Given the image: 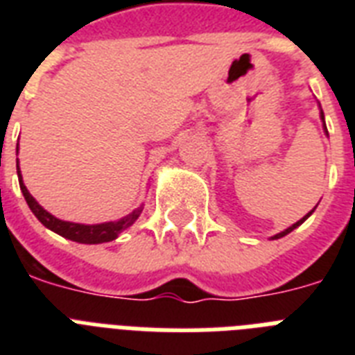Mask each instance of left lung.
Listing matches in <instances>:
<instances>
[{"label":"left lung","instance_id":"1","mask_svg":"<svg viewBox=\"0 0 355 355\" xmlns=\"http://www.w3.org/2000/svg\"><path fill=\"white\" fill-rule=\"evenodd\" d=\"M320 119H322V121H324V114H322V110H320ZM324 128H326V125H324ZM326 132H328V130H326ZM315 211V208L311 211H309V214H306V216L302 217V219H300V221H297L295 223V225H291V227L289 228H286V230H284V232H280V234H276V236H272V239H278V237H284V236H287V234L289 232H293V230H295V228L297 227H300V225H302L304 221H306V219H308L309 216H311V214H313Z\"/></svg>","mask_w":355,"mask_h":355}]
</instances>
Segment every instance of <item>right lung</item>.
Here are the masks:
<instances>
[{
	"label": "right lung",
	"mask_w": 355,
	"mask_h": 355,
	"mask_svg": "<svg viewBox=\"0 0 355 355\" xmlns=\"http://www.w3.org/2000/svg\"><path fill=\"white\" fill-rule=\"evenodd\" d=\"M18 167V178H19V189L24 193L27 205H29L31 211L35 214L36 219L44 225L46 228L53 230L58 236L66 237V239H71V241L77 243H85V245H97V243H107L114 241L123 230H127L128 227H132V223L136 221L144 210V206H139L134 211H130L128 216H125L119 221H110V223H101V225H80V223H69L62 221V219H57L55 216H51L49 211L44 210L33 195L29 193V189L25 188L24 180H21V171Z\"/></svg>",
	"instance_id": "obj_1"
}]
</instances>
